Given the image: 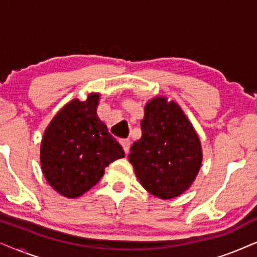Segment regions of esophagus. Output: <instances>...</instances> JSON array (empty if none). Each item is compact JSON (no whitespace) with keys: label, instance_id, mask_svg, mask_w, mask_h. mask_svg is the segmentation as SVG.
<instances>
[{"label":"esophagus","instance_id":"1","mask_svg":"<svg viewBox=\"0 0 257 257\" xmlns=\"http://www.w3.org/2000/svg\"><path fill=\"white\" fill-rule=\"evenodd\" d=\"M119 143H120V145L122 146V150H124V152L127 154L128 150H130V145H131V142H130V139H120V140H119Z\"/></svg>","mask_w":257,"mask_h":257}]
</instances>
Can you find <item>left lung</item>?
Here are the masks:
<instances>
[{"label": "left lung", "instance_id": "1", "mask_svg": "<svg viewBox=\"0 0 257 257\" xmlns=\"http://www.w3.org/2000/svg\"><path fill=\"white\" fill-rule=\"evenodd\" d=\"M142 138L128 154L136 175L151 194L167 200L188 189L201 166L200 140L174 101L154 98L140 122Z\"/></svg>", "mask_w": 257, "mask_h": 257}]
</instances>
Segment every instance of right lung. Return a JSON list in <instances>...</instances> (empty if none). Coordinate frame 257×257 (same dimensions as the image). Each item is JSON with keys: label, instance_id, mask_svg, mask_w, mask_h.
Masks as SVG:
<instances>
[{"label": "right lung", "instance_id": "right-lung-1", "mask_svg": "<svg viewBox=\"0 0 257 257\" xmlns=\"http://www.w3.org/2000/svg\"><path fill=\"white\" fill-rule=\"evenodd\" d=\"M99 96L65 105L45 130L41 145L42 171L49 184L66 198L93 187L105 167L125 157L122 147L98 118Z\"/></svg>", "mask_w": 257, "mask_h": 257}]
</instances>
